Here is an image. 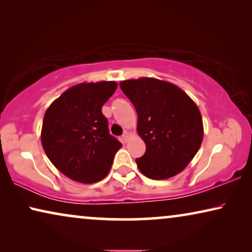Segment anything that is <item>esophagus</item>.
<instances>
[{
	"mask_svg": "<svg viewBox=\"0 0 252 252\" xmlns=\"http://www.w3.org/2000/svg\"><path fill=\"white\" fill-rule=\"evenodd\" d=\"M128 139H129V133H128V132H125V133L123 134V136H122L123 142H124V143H126L127 141H128Z\"/></svg>",
	"mask_w": 252,
	"mask_h": 252,
	"instance_id": "34e87169",
	"label": "esophagus"
}]
</instances>
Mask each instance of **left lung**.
Segmentation results:
<instances>
[{
  "mask_svg": "<svg viewBox=\"0 0 252 252\" xmlns=\"http://www.w3.org/2000/svg\"><path fill=\"white\" fill-rule=\"evenodd\" d=\"M137 112V133L146 153L135 161L141 173L163 180L180 173L197 154L203 140L201 112L173 84L153 78L119 84Z\"/></svg>",
  "mask_w": 252,
  "mask_h": 252,
  "instance_id": "8db88e82",
  "label": "left lung"
}]
</instances>
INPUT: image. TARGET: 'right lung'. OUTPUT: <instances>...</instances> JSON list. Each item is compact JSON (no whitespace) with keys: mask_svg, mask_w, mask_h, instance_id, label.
Wrapping results in <instances>:
<instances>
[{"mask_svg":"<svg viewBox=\"0 0 252 252\" xmlns=\"http://www.w3.org/2000/svg\"><path fill=\"white\" fill-rule=\"evenodd\" d=\"M115 81L80 84L51 103L43 117L41 142L51 163L72 180L93 184L109 173L122 143L109 134L102 106Z\"/></svg>","mask_w":252,"mask_h":252,"instance_id":"add662e5","label":"right lung"}]
</instances>
